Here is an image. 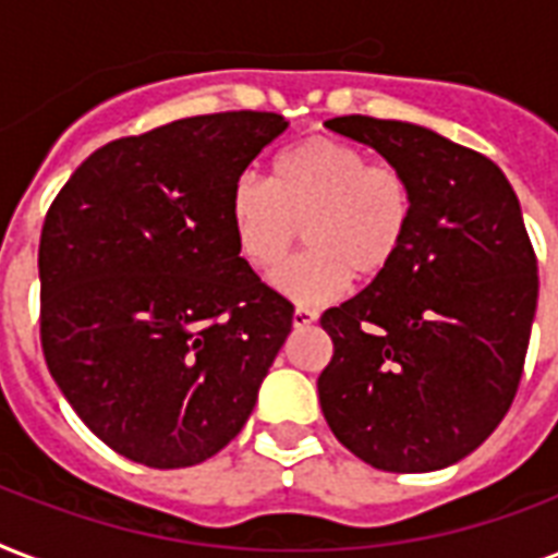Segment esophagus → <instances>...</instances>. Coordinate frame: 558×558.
Masks as SVG:
<instances>
[{"label":"esophagus","instance_id":"esophagus-1","mask_svg":"<svg viewBox=\"0 0 558 558\" xmlns=\"http://www.w3.org/2000/svg\"><path fill=\"white\" fill-rule=\"evenodd\" d=\"M315 322H318V313L310 310V306H298L295 315H292V324H295V327H310V324Z\"/></svg>","mask_w":558,"mask_h":558}]
</instances>
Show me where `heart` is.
I'll use <instances>...</instances> for the list:
<instances>
[{"instance_id": "heart-1", "label": "heart", "mask_w": 558, "mask_h": 558, "mask_svg": "<svg viewBox=\"0 0 558 558\" xmlns=\"http://www.w3.org/2000/svg\"><path fill=\"white\" fill-rule=\"evenodd\" d=\"M228 219L240 254L260 271L287 260L304 226L313 248L271 283L298 304L315 306L339 298L353 275L373 280L397 263L414 222V187L397 165L313 135L280 153L269 185L248 173L236 179Z\"/></svg>"}]
</instances>
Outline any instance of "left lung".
I'll return each instance as SVG.
<instances>
[{"label": "left lung", "mask_w": 558, "mask_h": 558, "mask_svg": "<svg viewBox=\"0 0 558 558\" xmlns=\"http://www.w3.org/2000/svg\"><path fill=\"white\" fill-rule=\"evenodd\" d=\"M327 126L405 170L414 222L397 263L322 315L324 420L381 472L451 466L498 428L524 371L538 263L519 196L495 161L425 126Z\"/></svg>", "instance_id": "left-lung-1"}]
</instances>
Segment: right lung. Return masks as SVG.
<instances>
[{
    "label": "right lung",
    "instance_id": "1",
    "mask_svg": "<svg viewBox=\"0 0 558 558\" xmlns=\"http://www.w3.org/2000/svg\"><path fill=\"white\" fill-rule=\"evenodd\" d=\"M289 121L214 112L104 144L39 236L43 356L92 434L150 469L234 440L295 306L266 287L228 219L231 185Z\"/></svg>",
    "mask_w": 558,
    "mask_h": 558
}]
</instances>
